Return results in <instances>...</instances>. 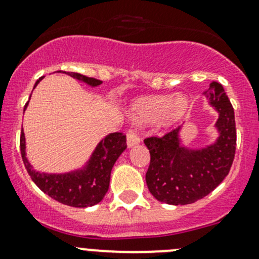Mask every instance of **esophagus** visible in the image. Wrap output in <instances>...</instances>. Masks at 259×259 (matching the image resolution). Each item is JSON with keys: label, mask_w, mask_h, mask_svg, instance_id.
<instances>
[{"label": "esophagus", "mask_w": 259, "mask_h": 259, "mask_svg": "<svg viewBox=\"0 0 259 259\" xmlns=\"http://www.w3.org/2000/svg\"><path fill=\"white\" fill-rule=\"evenodd\" d=\"M139 143H140V137H139L134 130L130 129L129 132H127V135H126L127 146H129V148H132V146L137 145V144H139Z\"/></svg>", "instance_id": "obj_1"}]
</instances>
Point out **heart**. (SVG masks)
I'll return each instance as SVG.
<instances>
[{
  "instance_id": "heart-1",
  "label": "heart",
  "mask_w": 259,
  "mask_h": 259,
  "mask_svg": "<svg viewBox=\"0 0 259 259\" xmlns=\"http://www.w3.org/2000/svg\"><path fill=\"white\" fill-rule=\"evenodd\" d=\"M189 109V100L182 95H152L138 99L132 105L130 115L141 122H150L162 118L168 122L179 121Z\"/></svg>"
}]
</instances>
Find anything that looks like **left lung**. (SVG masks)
<instances>
[{
  "label": "left lung",
  "mask_w": 259,
  "mask_h": 259,
  "mask_svg": "<svg viewBox=\"0 0 259 259\" xmlns=\"http://www.w3.org/2000/svg\"><path fill=\"white\" fill-rule=\"evenodd\" d=\"M209 104L219 111L217 141L200 150L180 146L179 132L144 140L150 151V165L145 180L157 201L168 205H189L213 191L228 175L236 154L235 110L225 89L212 81L206 91Z\"/></svg>",
  "instance_id": "8db88e82"
}]
</instances>
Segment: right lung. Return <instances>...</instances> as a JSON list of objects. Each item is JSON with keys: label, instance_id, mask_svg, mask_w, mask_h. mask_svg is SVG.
I'll return each instance as SVG.
<instances>
[{"label": "right lung", "instance_id": "obj_1", "mask_svg": "<svg viewBox=\"0 0 259 259\" xmlns=\"http://www.w3.org/2000/svg\"><path fill=\"white\" fill-rule=\"evenodd\" d=\"M75 79L84 81L92 87L102 84V80L85 77L79 73L64 72ZM42 78H39V80ZM36 81L34 87L39 83ZM27 104L24 105L26 109ZM20 148L23 164L32 181L42 190L45 194L51 196L58 202L72 207H88L99 203L108 192L110 172L114 164L126 149V135L122 133H113L103 139L98 144L97 149L92 155L88 165L83 170L74 172L56 175V174L36 172L26 157V141L23 129L21 132Z\"/></svg>", "mask_w": 259, "mask_h": 259}]
</instances>
